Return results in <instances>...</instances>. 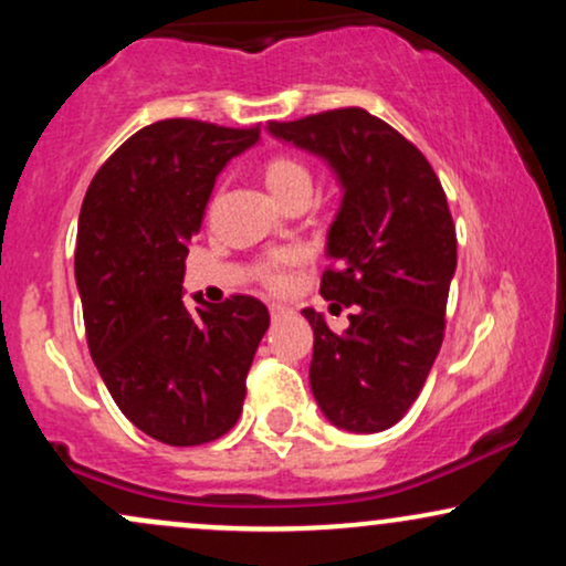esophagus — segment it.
<instances>
[{
  "label": "esophagus",
  "mask_w": 566,
  "mask_h": 566,
  "mask_svg": "<svg viewBox=\"0 0 566 566\" xmlns=\"http://www.w3.org/2000/svg\"><path fill=\"white\" fill-rule=\"evenodd\" d=\"M287 314H290L287 305H279V303L271 305V319H274V322H279V319H282V316H287Z\"/></svg>",
  "instance_id": "1"
}]
</instances>
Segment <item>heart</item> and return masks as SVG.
I'll use <instances>...</instances> for the list:
<instances>
[{
  "label": "heart",
  "instance_id": "heart-1",
  "mask_svg": "<svg viewBox=\"0 0 566 566\" xmlns=\"http://www.w3.org/2000/svg\"><path fill=\"white\" fill-rule=\"evenodd\" d=\"M263 178H265V186H269V191L274 193L276 199H284L290 191H295V188L301 186H311V172L305 170V165H301V161L292 157L269 159V165H265L263 170ZM295 261H297V252H282V255L269 265V271H265V282H269L274 290H282L284 284H287L284 265Z\"/></svg>",
  "mask_w": 566,
  "mask_h": 566
}]
</instances>
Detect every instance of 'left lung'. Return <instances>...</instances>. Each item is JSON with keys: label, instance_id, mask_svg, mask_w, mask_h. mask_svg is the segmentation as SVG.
<instances>
[{"label": "left lung", "instance_id": "8db88e82", "mask_svg": "<svg viewBox=\"0 0 566 566\" xmlns=\"http://www.w3.org/2000/svg\"><path fill=\"white\" fill-rule=\"evenodd\" d=\"M276 140L314 154L343 199L327 231L322 295L354 305L346 333L314 308L308 380L324 418L350 433L399 423L418 399L444 337V308L458 265L447 197L428 159L365 108L269 122Z\"/></svg>", "mask_w": 566, "mask_h": 566}]
</instances>
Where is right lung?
<instances>
[{
    "mask_svg": "<svg viewBox=\"0 0 566 566\" xmlns=\"http://www.w3.org/2000/svg\"><path fill=\"white\" fill-rule=\"evenodd\" d=\"M258 140V127L154 122L116 148L82 201L74 276L90 354L129 423L170 447L233 428L271 322L247 295L184 303L188 247L218 175Z\"/></svg>",
    "mask_w": 566,
    "mask_h": 566,
    "instance_id": "obj_1",
    "label": "right lung"
}]
</instances>
